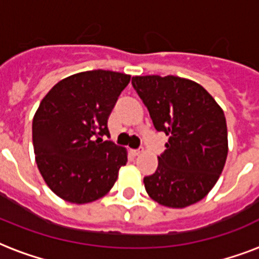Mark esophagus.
Returning <instances> with one entry per match:
<instances>
[{
  "instance_id": "34e87169",
  "label": "esophagus",
  "mask_w": 259,
  "mask_h": 259,
  "mask_svg": "<svg viewBox=\"0 0 259 259\" xmlns=\"http://www.w3.org/2000/svg\"><path fill=\"white\" fill-rule=\"evenodd\" d=\"M130 153H132V156H134V157H137L138 154L141 153V150H140V149H133V150H130Z\"/></svg>"
}]
</instances>
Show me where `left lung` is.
Returning <instances> with one entry per match:
<instances>
[{
	"instance_id": "1",
	"label": "left lung",
	"mask_w": 259,
	"mask_h": 259,
	"mask_svg": "<svg viewBox=\"0 0 259 259\" xmlns=\"http://www.w3.org/2000/svg\"><path fill=\"white\" fill-rule=\"evenodd\" d=\"M132 84L157 132L169 140L158 166L144 177L158 204L184 208L201 200L217 184L226 164L227 125L221 106L200 84L179 76H133Z\"/></svg>"
}]
</instances>
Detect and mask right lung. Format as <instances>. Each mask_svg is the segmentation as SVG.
Returning <instances> with one entry per match:
<instances>
[{
  "mask_svg": "<svg viewBox=\"0 0 259 259\" xmlns=\"http://www.w3.org/2000/svg\"><path fill=\"white\" fill-rule=\"evenodd\" d=\"M130 75L94 70L71 75L42 98L32 123L36 164L64 200L84 204L105 196L127 161L110 137L107 119Z\"/></svg>",
  "mask_w": 259,
  "mask_h": 259,
  "instance_id": "right-lung-1",
  "label": "right lung"
}]
</instances>
